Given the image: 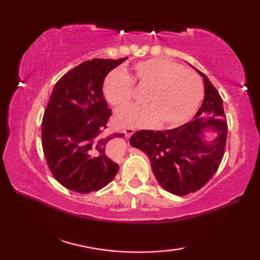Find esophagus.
<instances>
[{
	"label": "esophagus",
	"instance_id": "34e87169",
	"mask_svg": "<svg viewBox=\"0 0 260 260\" xmlns=\"http://www.w3.org/2000/svg\"><path fill=\"white\" fill-rule=\"evenodd\" d=\"M135 132L136 131L134 128H126V129H124V133H125V136L127 137V139H128V137H131L132 135H133Z\"/></svg>",
	"mask_w": 260,
	"mask_h": 260
}]
</instances>
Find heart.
<instances>
[{
	"label": "heart",
	"instance_id": "1",
	"mask_svg": "<svg viewBox=\"0 0 260 260\" xmlns=\"http://www.w3.org/2000/svg\"><path fill=\"white\" fill-rule=\"evenodd\" d=\"M134 83L145 90L144 107H128L115 115V123L124 128H145L161 123L172 128L189 120L203 98V84L194 71L169 59H150L136 63L132 75L115 69L103 82V93L113 106L121 108L134 98Z\"/></svg>",
	"mask_w": 260,
	"mask_h": 260
}]
</instances>
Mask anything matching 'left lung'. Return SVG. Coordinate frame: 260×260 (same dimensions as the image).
I'll use <instances>...</instances> for the list:
<instances>
[{
	"label": "left lung",
	"instance_id": "left-lung-1",
	"mask_svg": "<svg viewBox=\"0 0 260 260\" xmlns=\"http://www.w3.org/2000/svg\"><path fill=\"white\" fill-rule=\"evenodd\" d=\"M196 70L203 78L204 99L194 118L169 131L142 129L129 139L132 146L150 158L159 185L175 196H186L208 183L222 161L227 142L222 98L208 77ZM206 113L209 115L207 119ZM206 130L217 135L212 142L204 140Z\"/></svg>",
	"mask_w": 260,
	"mask_h": 260
}]
</instances>
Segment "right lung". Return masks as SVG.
Here are the masks:
<instances>
[{"label": "right lung", "mask_w": 260, "mask_h": 260, "mask_svg": "<svg viewBox=\"0 0 260 260\" xmlns=\"http://www.w3.org/2000/svg\"><path fill=\"white\" fill-rule=\"evenodd\" d=\"M126 59L88 60L54 85L42 118V148L53 178L68 190L98 191L118 172L108 145L124 134L107 132L112 110L103 82Z\"/></svg>", "instance_id": "1"}]
</instances>
